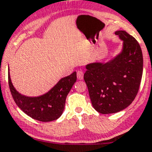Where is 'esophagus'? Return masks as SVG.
Returning <instances> with one entry per match:
<instances>
[{"mask_svg": "<svg viewBox=\"0 0 152 152\" xmlns=\"http://www.w3.org/2000/svg\"><path fill=\"white\" fill-rule=\"evenodd\" d=\"M77 77L78 80L83 79V72L82 71H78L77 72Z\"/></svg>", "mask_w": 152, "mask_h": 152, "instance_id": "34e87169", "label": "esophagus"}]
</instances>
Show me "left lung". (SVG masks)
<instances>
[{
	"instance_id": "left-lung-1",
	"label": "left lung",
	"mask_w": 152,
	"mask_h": 152,
	"mask_svg": "<svg viewBox=\"0 0 152 152\" xmlns=\"http://www.w3.org/2000/svg\"><path fill=\"white\" fill-rule=\"evenodd\" d=\"M124 41L122 51L107 63L86 66L84 80L91 104L100 114H112L128 107L136 97L142 75L140 44L126 31H115Z\"/></svg>"
}]
</instances>
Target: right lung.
I'll use <instances>...</instances> for the list:
<instances>
[{"label": "right lung", "instance_id": "add662e5", "mask_svg": "<svg viewBox=\"0 0 152 152\" xmlns=\"http://www.w3.org/2000/svg\"><path fill=\"white\" fill-rule=\"evenodd\" d=\"M9 86L17 106L30 118L41 122L58 119L65 107L66 99L77 80V73L63 77L48 92L38 97H27L20 94L13 86L8 72Z\"/></svg>", "mask_w": 152, "mask_h": 152}]
</instances>
